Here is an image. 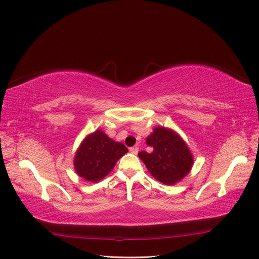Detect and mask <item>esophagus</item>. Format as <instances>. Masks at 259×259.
Returning a JSON list of instances; mask_svg holds the SVG:
<instances>
[{
	"mask_svg": "<svg viewBox=\"0 0 259 259\" xmlns=\"http://www.w3.org/2000/svg\"><path fill=\"white\" fill-rule=\"evenodd\" d=\"M130 152H131V154H133V155H137L138 152H139V147H138V146L131 147V148H130Z\"/></svg>",
	"mask_w": 259,
	"mask_h": 259,
	"instance_id": "1",
	"label": "esophagus"
}]
</instances>
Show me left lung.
<instances>
[{
	"label": "left lung",
	"instance_id": "1",
	"mask_svg": "<svg viewBox=\"0 0 259 259\" xmlns=\"http://www.w3.org/2000/svg\"><path fill=\"white\" fill-rule=\"evenodd\" d=\"M152 151L139 152L149 173L163 185L171 186L183 180L193 166V155L178 133L165 127H156L146 139Z\"/></svg>",
	"mask_w": 259,
	"mask_h": 259
}]
</instances>
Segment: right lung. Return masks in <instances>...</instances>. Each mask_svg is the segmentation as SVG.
<instances>
[{
	"label": "right lung",
	"mask_w": 259,
	"mask_h": 259,
	"mask_svg": "<svg viewBox=\"0 0 259 259\" xmlns=\"http://www.w3.org/2000/svg\"><path fill=\"white\" fill-rule=\"evenodd\" d=\"M128 152L122 143L115 142L97 129L81 142L73 159L75 173L90 183H98L114 168L116 162Z\"/></svg>",
	"instance_id": "right-lung-1"
}]
</instances>
